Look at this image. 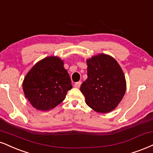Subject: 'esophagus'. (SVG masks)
Returning a JSON list of instances; mask_svg holds the SVG:
<instances>
[{
	"mask_svg": "<svg viewBox=\"0 0 153 153\" xmlns=\"http://www.w3.org/2000/svg\"><path fill=\"white\" fill-rule=\"evenodd\" d=\"M80 85H81V82H80V81L75 82V85H74L75 88H80Z\"/></svg>",
	"mask_w": 153,
	"mask_h": 153,
	"instance_id": "1",
	"label": "esophagus"
}]
</instances>
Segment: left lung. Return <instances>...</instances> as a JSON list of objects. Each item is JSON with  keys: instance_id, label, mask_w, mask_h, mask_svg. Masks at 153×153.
Returning a JSON list of instances; mask_svg holds the SVG:
<instances>
[{"instance_id": "1", "label": "left lung", "mask_w": 153, "mask_h": 153, "mask_svg": "<svg viewBox=\"0 0 153 153\" xmlns=\"http://www.w3.org/2000/svg\"><path fill=\"white\" fill-rule=\"evenodd\" d=\"M86 62L88 78L80 86L86 104L97 113L113 111L126 91L122 68L115 58L104 53L91 57Z\"/></svg>"}]
</instances>
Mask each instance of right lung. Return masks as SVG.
I'll use <instances>...</instances> for the list:
<instances>
[{
  "mask_svg": "<svg viewBox=\"0 0 153 153\" xmlns=\"http://www.w3.org/2000/svg\"><path fill=\"white\" fill-rule=\"evenodd\" d=\"M73 88L63 60L48 56L35 64L24 78V95L36 109L46 111L65 100Z\"/></svg>",
  "mask_w": 153,
  "mask_h": 153,
  "instance_id": "add662e5",
  "label": "right lung"
}]
</instances>
